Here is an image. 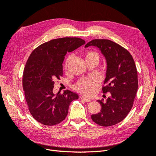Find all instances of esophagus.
Segmentation results:
<instances>
[{
  "label": "esophagus",
  "mask_w": 156,
  "mask_h": 156,
  "mask_svg": "<svg viewBox=\"0 0 156 156\" xmlns=\"http://www.w3.org/2000/svg\"><path fill=\"white\" fill-rule=\"evenodd\" d=\"M81 100H84V101H85L86 102H90V101H91L90 99H88V98H86V97H84V96H81Z\"/></svg>",
  "instance_id": "34e87169"
}]
</instances>
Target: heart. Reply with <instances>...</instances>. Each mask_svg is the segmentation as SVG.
<instances>
[{
    "label": "heart",
    "instance_id": "obj_1",
    "mask_svg": "<svg viewBox=\"0 0 156 156\" xmlns=\"http://www.w3.org/2000/svg\"><path fill=\"white\" fill-rule=\"evenodd\" d=\"M98 54L95 51H88L85 54L86 60L96 58L98 59ZM72 59V55L69 56L66 59L65 63V66L67 68L68 64ZM98 80L94 78H84L80 79L79 81L75 84V89L77 91L81 92L86 96H90L92 94L93 90L98 86Z\"/></svg>",
    "mask_w": 156,
    "mask_h": 156
}]
</instances>
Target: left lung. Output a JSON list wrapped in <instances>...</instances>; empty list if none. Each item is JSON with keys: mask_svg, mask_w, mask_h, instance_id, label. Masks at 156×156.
Listing matches in <instances>:
<instances>
[{"mask_svg": "<svg viewBox=\"0 0 156 156\" xmlns=\"http://www.w3.org/2000/svg\"><path fill=\"white\" fill-rule=\"evenodd\" d=\"M95 46L100 49L107 61V72L103 93L110 92L105 101L98 100L101 111L91 116L96 124L111 126L119 123L129 114L138 89L136 65L129 52L109 40L95 39L85 48Z\"/></svg>", "mask_w": 156, "mask_h": 156, "instance_id": "obj_1", "label": "left lung"}]
</instances>
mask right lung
<instances>
[{"instance_id": "obj_1", "label": "right lung", "mask_w": 156, "mask_h": 156, "mask_svg": "<svg viewBox=\"0 0 156 156\" xmlns=\"http://www.w3.org/2000/svg\"><path fill=\"white\" fill-rule=\"evenodd\" d=\"M84 44L79 37L54 39L39 45L29 56L23 72V88L30 114L40 123H60L68 115L71 102L79 98L69 90L62 94H55L53 90L55 80L63 75L65 55Z\"/></svg>"}]
</instances>
